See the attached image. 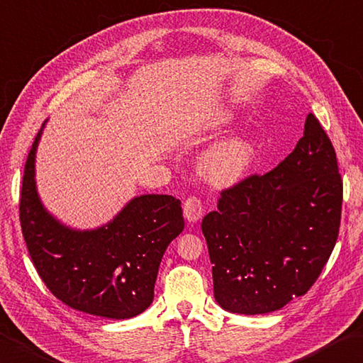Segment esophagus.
<instances>
[{"mask_svg":"<svg viewBox=\"0 0 363 363\" xmlns=\"http://www.w3.org/2000/svg\"><path fill=\"white\" fill-rule=\"evenodd\" d=\"M203 216V204L201 200H198L196 196H190L189 200L184 203V217L187 222L196 223Z\"/></svg>","mask_w":363,"mask_h":363,"instance_id":"1","label":"esophagus"}]
</instances>
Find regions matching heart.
Masks as SVG:
<instances>
[{
    "instance_id": "heart-1",
    "label": "heart",
    "mask_w": 363,
    "mask_h": 363,
    "mask_svg": "<svg viewBox=\"0 0 363 363\" xmlns=\"http://www.w3.org/2000/svg\"><path fill=\"white\" fill-rule=\"evenodd\" d=\"M233 123L234 115L230 110L216 108L204 115L196 129L201 133H220ZM257 154L258 145L252 137L244 133L233 135L206 149L198 162V172L211 186L228 187L250 172Z\"/></svg>"
}]
</instances>
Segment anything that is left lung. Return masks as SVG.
Masks as SVG:
<instances>
[{
    "instance_id": "obj_1",
    "label": "left lung",
    "mask_w": 363,
    "mask_h": 363,
    "mask_svg": "<svg viewBox=\"0 0 363 363\" xmlns=\"http://www.w3.org/2000/svg\"><path fill=\"white\" fill-rule=\"evenodd\" d=\"M342 200L335 151L308 113L294 151L222 191L203 218L220 307L264 315L307 293L335 247Z\"/></svg>"
}]
</instances>
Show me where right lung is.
<instances>
[{
	"label": "right lung",
	"mask_w": 363,
	"mask_h": 363,
	"mask_svg": "<svg viewBox=\"0 0 363 363\" xmlns=\"http://www.w3.org/2000/svg\"><path fill=\"white\" fill-rule=\"evenodd\" d=\"M45 124L28 155L20 223L38 274L53 296L83 313L110 319L137 316L152 303L163 253L184 230L181 201L140 195L96 228L62 223L42 203L35 155Z\"/></svg>",
	"instance_id": "right-lung-1"
}]
</instances>
